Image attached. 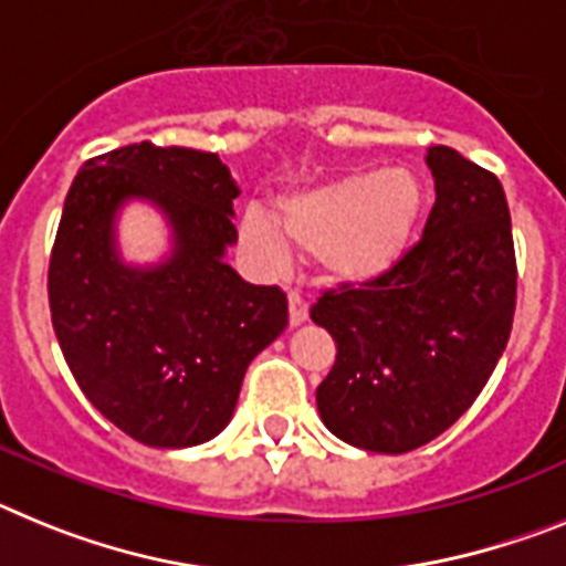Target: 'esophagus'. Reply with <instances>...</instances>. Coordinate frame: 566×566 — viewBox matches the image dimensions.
<instances>
[{
  "mask_svg": "<svg viewBox=\"0 0 566 566\" xmlns=\"http://www.w3.org/2000/svg\"><path fill=\"white\" fill-rule=\"evenodd\" d=\"M290 327H298V324L307 322V316H311V311H307V302H304L298 293H290Z\"/></svg>",
  "mask_w": 566,
  "mask_h": 566,
  "instance_id": "obj_1",
  "label": "esophagus"
}]
</instances>
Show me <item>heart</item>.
I'll return each instance as SVG.
<instances>
[{
    "label": "heart",
    "instance_id": "1",
    "mask_svg": "<svg viewBox=\"0 0 566 566\" xmlns=\"http://www.w3.org/2000/svg\"><path fill=\"white\" fill-rule=\"evenodd\" d=\"M424 213L421 181L405 170H361L279 199L276 219L242 216V244L264 270H282L296 244L338 287L381 282L410 253Z\"/></svg>",
    "mask_w": 566,
    "mask_h": 566
}]
</instances>
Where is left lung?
Returning <instances> with one entry per match:
<instances>
[{
  "mask_svg": "<svg viewBox=\"0 0 566 566\" xmlns=\"http://www.w3.org/2000/svg\"><path fill=\"white\" fill-rule=\"evenodd\" d=\"M436 205L419 244L381 282L338 287L311 318L338 356L316 390L324 427L370 453H407L461 419L507 347L515 250L507 196L484 167L436 145Z\"/></svg>",
  "mask_w": 566,
  "mask_h": 566,
  "instance_id": "left-lung-1",
  "label": "left lung"
}]
</instances>
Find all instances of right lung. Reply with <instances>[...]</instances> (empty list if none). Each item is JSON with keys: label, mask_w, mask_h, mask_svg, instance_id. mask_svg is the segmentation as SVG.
I'll list each match as a JSON object with an SVG mask.
<instances>
[{"label": "right lung", "mask_w": 566, "mask_h": 566, "mask_svg": "<svg viewBox=\"0 0 566 566\" xmlns=\"http://www.w3.org/2000/svg\"><path fill=\"white\" fill-rule=\"evenodd\" d=\"M242 193L216 154L127 145L85 161L67 190L48 296L73 378L107 421L161 450L230 424L248 365L287 327V296L228 264ZM163 216L166 250L134 263L120 213Z\"/></svg>", "instance_id": "right-lung-1"}]
</instances>
